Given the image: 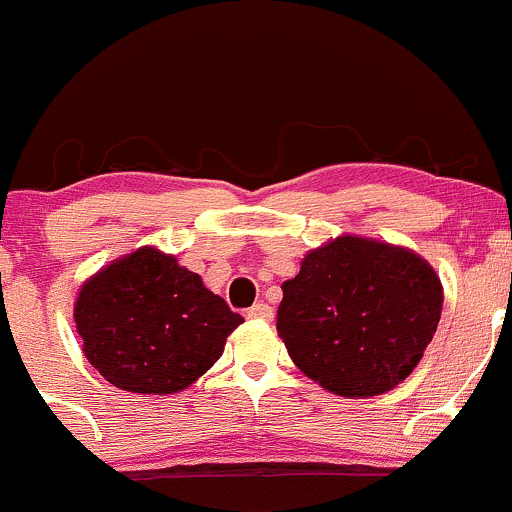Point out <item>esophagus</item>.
<instances>
[{"instance_id": "34e87169", "label": "esophagus", "mask_w": 512, "mask_h": 512, "mask_svg": "<svg viewBox=\"0 0 512 512\" xmlns=\"http://www.w3.org/2000/svg\"><path fill=\"white\" fill-rule=\"evenodd\" d=\"M249 318H256V320H271L273 318V308L268 303H256L249 308Z\"/></svg>"}]
</instances>
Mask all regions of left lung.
Listing matches in <instances>:
<instances>
[{"mask_svg": "<svg viewBox=\"0 0 512 512\" xmlns=\"http://www.w3.org/2000/svg\"><path fill=\"white\" fill-rule=\"evenodd\" d=\"M276 328L300 372L340 397H374L412 374L441 318V281L412 251L340 236L283 283Z\"/></svg>", "mask_w": 512, "mask_h": 512, "instance_id": "left-lung-1", "label": "left lung"}]
</instances>
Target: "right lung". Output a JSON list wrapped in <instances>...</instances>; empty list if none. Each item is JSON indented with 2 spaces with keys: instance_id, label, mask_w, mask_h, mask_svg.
Here are the masks:
<instances>
[{
  "instance_id": "right-lung-1",
  "label": "right lung",
  "mask_w": 512,
  "mask_h": 512,
  "mask_svg": "<svg viewBox=\"0 0 512 512\" xmlns=\"http://www.w3.org/2000/svg\"><path fill=\"white\" fill-rule=\"evenodd\" d=\"M73 318L88 362L138 394L187 389L244 323L197 273L150 246L96 273L78 293Z\"/></svg>"
}]
</instances>
